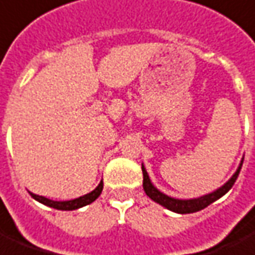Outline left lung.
<instances>
[{"mask_svg":"<svg viewBox=\"0 0 255 255\" xmlns=\"http://www.w3.org/2000/svg\"><path fill=\"white\" fill-rule=\"evenodd\" d=\"M242 164H243V160L240 161L239 167L236 172L233 174L231 179L228 181L227 183H224L221 188H218L214 192L208 193V195L200 196V197H196V199H188V200H182V199H174V197H170V196L164 195L163 192L154 186L150 181V178L147 175V171L142 164V172H143V190L145 193L153 202L161 204L163 207L168 208L170 211H174V213H178V214H190V213H196V211H200L203 208H206L207 206H210L211 203H214L215 200H218L220 197L227 193L228 190L231 189L233 186V183L236 182L238 179V175H239L240 168H242Z\"/></svg>","mask_w":255,"mask_h":255,"instance_id":"obj_1","label":"left lung"}]
</instances>
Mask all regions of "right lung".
<instances>
[{"label":"right lung","instance_id":"add662e5","mask_svg":"<svg viewBox=\"0 0 255 255\" xmlns=\"http://www.w3.org/2000/svg\"><path fill=\"white\" fill-rule=\"evenodd\" d=\"M102 189L103 181H101V183H99L92 192H90V193L81 196V197H77V199H73V200H66V202H55V200L47 199V197H44V196L34 195V193H31V192H30V195H31V197L35 199L37 202L42 203V204H45L48 207L56 208V210H65V211H72V210H77V208L84 207L87 204H91L92 202H95L98 197H99V195L102 193Z\"/></svg>","mask_w":255,"mask_h":255}]
</instances>
